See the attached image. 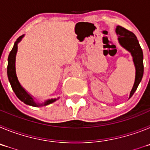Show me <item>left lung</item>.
Returning <instances> with one entry per match:
<instances>
[{
	"mask_svg": "<svg viewBox=\"0 0 150 150\" xmlns=\"http://www.w3.org/2000/svg\"><path fill=\"white\" fill-rule=\"evenodd\" d=\"M116 33L118 35V40L123 48L131 52L133 57V62L135 66V80L133 88L130 92L129 98L137 90L139 83L142 79L144 75V55H143L142 49L140 47L137 37L133 32L127 30L122 26H116Z\"/></svg>",
	"mask_w": 150,
	"mask_h": 150,
	"instance_id": "1",
	"label": "left lung"
}]
</instances>
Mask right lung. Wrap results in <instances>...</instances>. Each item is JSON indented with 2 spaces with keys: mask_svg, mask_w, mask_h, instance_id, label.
<instances>
[{
  "mask_svg": "<svg viewBox=\"0 0 150 150\" xmlns=\"http://www.w3.org/2000/svg\"><path fill=\"white\" fill-rule=\"evenodd\" d=\"M24 35L20 36L16 41L14 43L13 49L10 51L9 56H8V65H7V76L8 79L10 81L11 87L13 88V91L15 92L16 95L17 96L18 99L24 102L25 104L28 105L33 106V107H40V106H46L48 104L53 103L54 101L57 100L56 98L54 99H49L46 100L43 104H39V103H36L34 101V98L32 96L28 94L27 91L25 90V88L21 86L18 80V78L16 76V55L17 50H18V43L22 40V38Z\"/></svg>",
  "mask_w": 150,
  "mask_h": 150,
  "instance_id": "add662e5",
  "label": "right lung"
}]
</instances>
